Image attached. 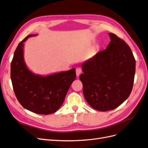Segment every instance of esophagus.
Instances as JSON below:
<instances>
[{"instance_id": "34e87169", "label": "esophagus", "mask_w": 148, "mask_h": 148, "mask_svg": "<svg viewBox=\"0 0 148 148\" xmlns=\"http://www.w3.org/2000/svg\"><path fill=\"white\" fill-rule=\"evenodd\" d=\"M81 69L79 68V67H77L76 69H75V72H76V75L78 77L79 75H80V74L81 73Z\"/></svg>"}]
</instances>
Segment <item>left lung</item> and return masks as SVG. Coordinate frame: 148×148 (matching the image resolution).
<instances>
[{
	"label": "left lung",
	"instance_id": "8db88e82",
	"mask_svg": "<svg viewBox=\"0 0 148 148\" xmlns=\"http://www.w3.org/2000/svg\"><path fill=\"white\" fill-rule=\"evenodd\" d=\"M108 35L107 48L83 63L79 77L87 103L101 112L115 109L128 98L136 67L130 46L113 33Z\"/></svg>",
	"mask_w": 148,
	"mask_h": 148
}]
</instances>
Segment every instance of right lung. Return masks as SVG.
Instances as JSON below:
<instances>
[{
	"label": "right lung",
	"instance_id": "add662e5",
	"mask_svg": "<svg viewBox=\"0 0 148 148\" xmlns=\"http://www.w3.org/2000/svg\"><path fill=\"white\" fill-rule=\"evenodd\" d=\"M35 35L27 36L15 49L11 62V80L16 97L25 108L49 115L61 107L76 74L75 68L46 76L29 71L24 61L23 43Z\"/></svg>",
	"mask_w": 148,
	"mask_h": 148
}]
</instances>
